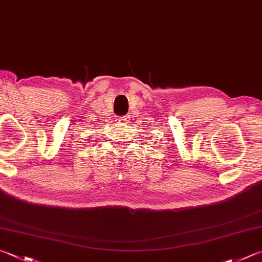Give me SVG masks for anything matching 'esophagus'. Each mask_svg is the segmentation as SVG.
<instances>
[{
	"instance_id": "obj_1",
	"label": "esophagus",
	"mask_w": 262,
	"mask_h": 262,
	"mask_svg": "<svg viewBox=\"0 0 262 262\" xmlns=\"http://www.w3.org/2000/svg\"><path fill=\"white\" fill-rule=\"evenodd\" d=\"M128 120H129V117H128V116H122V117H119L118 118V121H120L121 123H125Z\"/></svg>"
}]
</instances>
